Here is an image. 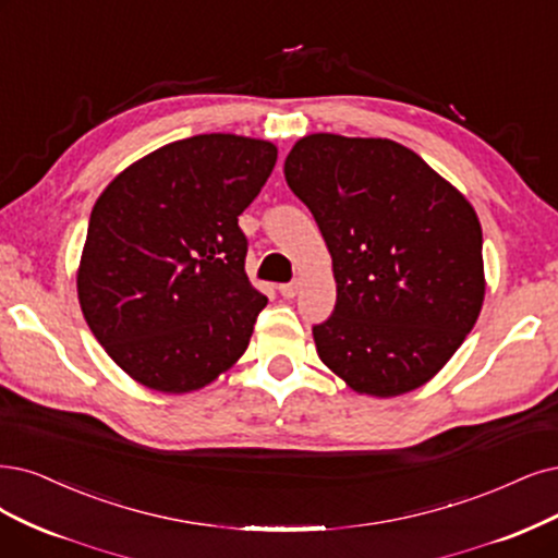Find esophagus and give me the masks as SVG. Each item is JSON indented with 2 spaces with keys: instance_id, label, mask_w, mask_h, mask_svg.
Returning <instances> with one entry per match:
<instances>
[{
  "instance_id": "esophagus-1",
  "label": "esophagus",
  "mask_w": 558,
  "mask_h": 558,
  "mask_svg": "<svg viewBox=\"0 0 558 558\" xmlns=\"http://www.w3.org/2000/svg\"><path fill=\"white\" fill-rule=\"evenodd\" d=\"M299 290H301V282H299V280L287 282V284H280V287H278V292H280L284 299H294V296L299 294Z\"/></svg>"
}]
</instances>
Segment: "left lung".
<instances>
[{"mask_svg": "<svg viewBox=\"0 0 558 558\" xmlns=\"http://www.w3.org/2000/svg\"><path fill=\"white\" fill-rule=\"evenodd\" d=\"M333 259L317 354L356 393L402 396L435 377L485 299L483 230L466 197L411 149L315 133L284 160Z\"/></svg>", "mask_w": 558, "mask_h": 558, "instance_id": "left-lung-1", "label": "left lung"}]
</instances>
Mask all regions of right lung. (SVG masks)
<instances>
[{
	"mask_svg": "<svg viewBox=\"0 0 558 558\" xmlns=\"http://www.w3.org/2000/svg\"><path fill=\"white\" fill-rule=\"evenodd\" d=\"M276 158L264 140L185 137L133 162L96 199L77 299L108 356L142 386L189 393L245 352L266 296L245 276L239 216Z\"/></svg>",
	"mask_w": 558,
	"mask_h": 558,
	"instance_id": "add662e5",
	"label": "right lung"
}]
</instances>
